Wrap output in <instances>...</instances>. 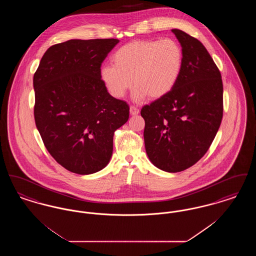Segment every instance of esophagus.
<instances>
[{
    "label": "esophagus",
    "instance_id": "obj_1",
    "mask_svg": "<svg viewBox=\"0 0 256 256\" xmlns=\"http://www.w3.org/2000/svg\"><path fill=\"white\" fill-rule=\"evenodd\" d=\"M130 112L132 116H135V115H137L139 113V110L137 108H135V106H130Z\"/></svg>",
    "mask_w": 256,
    "mask_h": 256
}]
</instances>
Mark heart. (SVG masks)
Instances as JSON below:
<instances>
[{"instance_id": "obj_1", "label": "heart", "mask_w": 256, "mask_h": 256, "mask_svg": "<svg viewBox=\"0 0 256 256\" xmlns=\"http://www.w3.org/2000/svg\"><path fill=\"white\" fill-rule=\"evenodd\" d=\"M113 66L100 69V78L113 97L121 98L134 86V98L159 100L176 86L184 54L174 39H148L128 43L112 56Z\"/></svg>"}]
</instances>
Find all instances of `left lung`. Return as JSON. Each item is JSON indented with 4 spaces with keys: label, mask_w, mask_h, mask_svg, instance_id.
Here are the masks:
<instances>
[{
    "label": "left lung",
    "mask_w": 256,
    "mask_h": 256,
    "mask_svg": "<svg viewBox=\"0 0 256 256\" xmlns=\"http://www.w3.org/2000/svg\"><path fill=\"white\" fill-rule=\"evenodd\" d=\"M172 32L183 50L180 80L170 93L141 110L148 158L158 169L178 172L206 154L222 118V82L200 41L180 30Z\"/></svg>",
    "instance_id": "1"
}]
</instances>
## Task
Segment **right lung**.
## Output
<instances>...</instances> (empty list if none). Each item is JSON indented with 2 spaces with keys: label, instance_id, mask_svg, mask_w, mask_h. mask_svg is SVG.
<instances>
[{
  "label": "right lung",
  "instance_id": "right-lung-1",
  "mask_svg": "<svg viewBox=\"0 0 256 256\" xmlns=\"http://www.w3.org/2000/svg\"><path fill=\"white\" fill-rule=\"evenodd\" d=\"M118 39H71L46 50L34 76V119L44 145L74 174L102 170L130 108L108 92L100 66Z\"/></svg>",
  "mask_w": 256,
  "mask_h": 256
}]
</instances>
